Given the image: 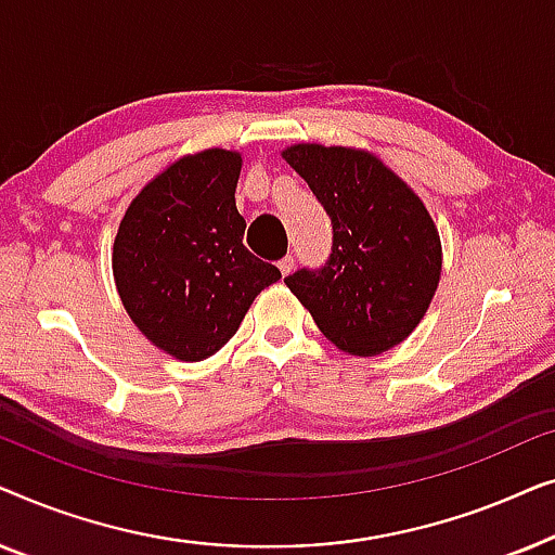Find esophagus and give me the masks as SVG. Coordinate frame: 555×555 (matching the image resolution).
Here are the masks:
<instances>
[{
    "mask_svg": "<svg viewBox=\"0 0 555 555\" xmlns=\"http://www.w3.org/2000/svg\"><path fill=\"white\" fill-rule=\"evenodd\" d=\"M293 264H295V260H293V255H285L283 260L278 262V268H280V272H283V275H291L293 272Z\"/></svg>",
    "mask_w": 555,
    "mask_h": 555,
    "instance_id": "34e87169",
    "label": "esophagus"
}]
</instances>
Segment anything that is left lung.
Instances as JSON below:
<instances>
[{"instance_id": "obj_1", "label": "left lung", "mask_w": 555, "mask_h": 555, "mask_svg": "<svg viewBox=\"0 0 555 555\" xmlns=\"http://www.w3.org/2000/svg\"><path fill=\"white\" fill-rule=\"evenodd\" d=\"M283 158L333 224L323 268L293 272L285 285L340 351H389L420 325L442 272L427 207L369 151L295 143Z\"/></svg>"}]
</instances>
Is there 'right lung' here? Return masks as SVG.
<instances>
[{
  "label": "right lung",
  "mask_w": 555,
  "mask_h": 555,
  "mask_svg": "<svg viewBox=\"0 0 555 555\" xmlns=\"http://www.w3.org/2000/svg\"><path fill=\"white\" fill-rule=\"evenodd\" d=\"M242 156L207 149L151 179L120 219L113 278L124 308L179 361L217 353L280 270L242 245L234 204Z\"/></svg>",
  "instance_id": "obj_1"
}]
</instances>
